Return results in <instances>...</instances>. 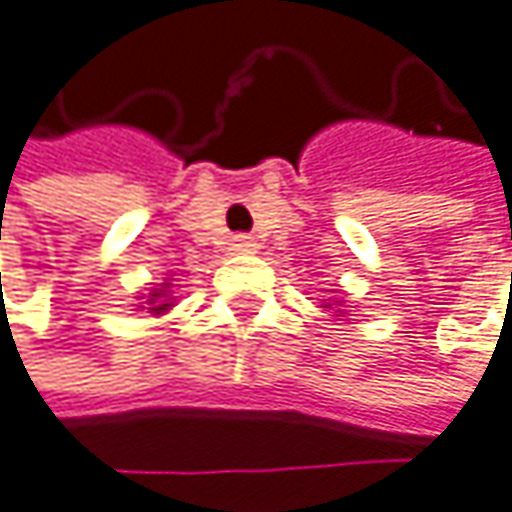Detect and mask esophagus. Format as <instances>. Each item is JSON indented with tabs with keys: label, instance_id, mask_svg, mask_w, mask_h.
I'll list each match as a JSON object with an SVG mask.
<instances>
[{
	"label": "esophagus",
	"instance_id": "34e87169",
	"mask_svg": "<svg viewBox=\"0 0 512 512\" xmlns=\"http://www.w3.org/2000/svg\"><path fill=\"white\" fill-rule=\"evenodd\" d=\"M254 248H258V242H254L251 236H233V242H230L233 254H254Z\"/></svg>",
	"mask_w": 512,
	"mask_h": 512
}]
</instances>
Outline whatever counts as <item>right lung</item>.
Segmentation results:
<instances>
[{"mask_svg":"<svg viewBox=\"0 0 512 512\" xmlns=\"http://www.w3.org/2000/svg\"><path fill=\"white\" fill-rule=\"evenodd\" d=\"M146 303L152 306V312H155V315H161V312H167V309H170L167 294H164L161 288H152V294H149V300H146Z\"/></svg>","mask_w":512,"mask_h":512,"instance_id":"add662e5","label":"right lung"}]
</instances>
